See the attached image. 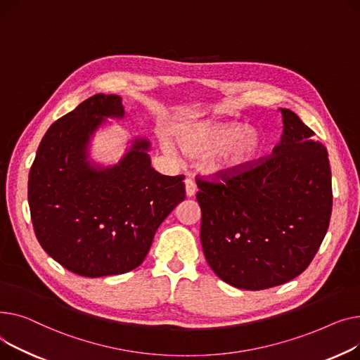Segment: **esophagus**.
I'll return each instance as SVG.
<instances>
[{
  "label": "esophagus",
  "instance_id": "obj_1",
  "mask_svg": "<svg viewBox=\"0 0 360 360\" xmlns=\"http://www.w3.org/2000/svg\"><path fill=\"white\" fill-rule=\"evenodd\" d=\"M184 186H186V195L188 198H192L196 195V184L192 179H186L184 180Z\"/></svg>",
  "mask_w": 360,
  "mask_h": 360
}]
</instances>
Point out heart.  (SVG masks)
I'll use <instances>...</instances> for the list:
<instances>
[{"instance_id":"obj_1","label":"heart","mask_w":360,"mask_h":360,"mask_svg":"<svg viewBox=\"0 0 360 360\" xmlns=\"http://www.w3.org/2000/svg\"><path fill=\"white\" fill-rule=\"evenodd\" d=\"M176 141L190 158L208 154L205 170L215 177H234L255 165L266 153L267 138L259 128H244L241 122L205 120L180 126Z\"/></svg>"}]
</instances>
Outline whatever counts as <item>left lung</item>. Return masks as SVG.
Listing matches in <instances>:
<instances>
[{
	"mask_svg": "<svg viewBox=\"0 0 360 360\" xmlns=\"http://www.w3.org/2000/svg\"><path fill=\"white\" fill-rule=\"evenodd\" d=\"M281 112L283 135L270 157L222 183L198 180L206 262L238 289L262 290L300 276L330 224L328 153L297 113Z\"/></svg>",
	"mask_w": 360,
	"mask_h": 360,
	"instance_id": "8db88e82",
	"label": "left lung"
}]
</instances>
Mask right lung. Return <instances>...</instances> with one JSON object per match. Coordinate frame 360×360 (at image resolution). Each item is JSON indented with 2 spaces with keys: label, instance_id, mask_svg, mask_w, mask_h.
Segmentation results:
<instances>
[{
  "label": "right lung",
  "instance_id": "right-lung-1",
  "mask_svg": "<svg viewBox=\"0 0 360 360\" xmlns=\"http://www.w3.org/2000/svg\"><path fill=\"white\" fill-rule=\"evenodd\" d=\"M123 116L116 94L84 100L48 129L29 173L37 241L79 276H113L138 267L158 226L186 198L184 176H164L151 167L146 138H134L117 164L104 167L90 158L97 129Z\"/></svg>",
  "mask_w": 360,
  "mask_h": 360
}]
</instances>
